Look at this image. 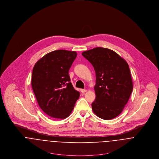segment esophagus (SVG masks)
I'll return each instance as SVG.
<instances>
[{
  "label": "esophagus",
  "instance_id": "34e87169",
  "mask_svg": "<svg viewBox=\"0 0 159 159\" xmlns=\"http://www.w3.org/2000/svg\"><path fill=\"white\" fill-rule=\"evenodd\" d=\"M86 91H87L86 89H81V92L83 93H84Z\"/></svg>",
  "mask_w": 159,
  "mask_h": 159
}]
</instances>
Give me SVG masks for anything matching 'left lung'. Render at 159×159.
<instances>
[{"instance_id": "obj_1", "label": "left lung", "mask_w": 159, "mask_h": 159, "mask_svg": "<svg viewBox=\"0 0 159 159\" xmlns=\"http://www.w3.org/2000/svg\"><path fill=\"white\" fill-rule=\"evenodd\" d=\"M95 71L96 98L92 109L98 117L110 120L122 113L133 90L127 62L113 50L97 47L84 51Z\"/></svg>"}]
</instances>
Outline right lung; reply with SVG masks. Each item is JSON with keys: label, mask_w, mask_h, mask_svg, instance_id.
Listing matches in <instances>:
<instances>
[{"label": "right lung", "mask_w": 159, "mask_h": 159, "mask_svg": "<svg viewBox=\"0 0 159 159\" xmlns=\"http://www.w3.org/2000/svg\"><path fill=\"white\" fill-rule=\"evenodd\" d=\"M76 56L75 51H53L39 60L33 68L32 88L39 105L55 119L68 117L80 97L68 75Z\"/></svg>", "instance_id": "obj_1"}]
</instances>
